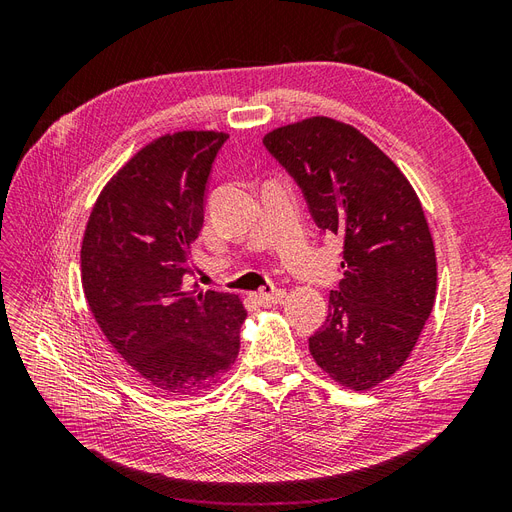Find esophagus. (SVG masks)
<instances>
[{"mask_svg": "<svg viewBox=\"0 0 512 512\" xmlns=\"http://www.w3.org/2000/svg\"><path fill=\"white\" fill-rule=\"evenodd\" d=\"M284 299H286V292H284V290H271V292L260 290V292H256V301H258V305H262V307L280 305Z\"/></svg>", "mask_w": 512, "mask_h": 512, "instance_id": "obj_1", "label": "esophagus"}]
</instances>
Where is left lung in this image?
<instances>
[{"instance_id":"obj_1","label":"left lung","mask_w":512,"mask_h":512,"mask_svg":"<svg viewBox=\"0 0 512 512\" xmlns=\"http://www.w3.org/2000/svg\"><path fill=\"white\" fill-rule=\"evenodd\" d=\"M262 143L297 179L316 224L344 239V280L309 352L344 389H374L408 361L436 301V247L421 200L350 123L307 117Z\"/></svg>"}]
</instances>
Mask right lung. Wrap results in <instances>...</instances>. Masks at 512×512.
I'll list each match as a JSON object with an SVG mask.
<instances>
[{
    "instance_id": "add662e5",
    "label": "right lung",
    "mask_w": 512,
    "mask_h": 512,
    "mask_svg": "<svg viewBox=\"0 0 512 512\" xmlns=\"http://www.w3.org/2000/svg\"><path fill=\"white\" fill-rule=\"evenodd\" d=\"M218 130H181L145 145L108 179L81 243L91 316L134 374L164 397H194L237 361L247 316L239 294L183 286L203 228Z\"/></svg>"
}]
</instances>
